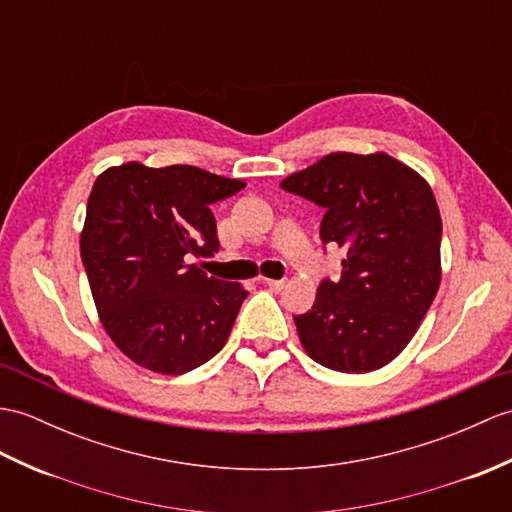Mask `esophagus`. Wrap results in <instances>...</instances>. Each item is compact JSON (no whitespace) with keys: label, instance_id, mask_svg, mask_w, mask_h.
Segmentation results:
<instances>
[{"label":"esophagus","instance_id":"1","mask_svg":"<svg viewBox=\"0 0 512 512\" xmlns=\"http://www.w3.org/2000/svg\"><path fill=\"white\" fill-rule=\"evenodd\" d=\"M264 283L268 285L270 290H275V292H281L285 285H288V281H285V279H264Z\"/></svg>","mask_w":512,"mask_h":512}]
</instances>
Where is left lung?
Instances as JSON below:
<instances>
[{"label": "left lung", "mask_w": 512, "mask_h": 512, "mask_svg": "<svg viewBox=\"0 0 512 512\" xmlns=\"http://www.w3.org/2000/svg\"><path fill=\"white\" fill-rule=\"evenodd\" d=\"M325 209L320 240L344 253L310 312L294 316L307 355L340 373L386 366L417 334L441 285L443 222L430 185L386 152H331L281 181Z\"/></svg>", "instance_id": "left-lung-1"}]
</instances>
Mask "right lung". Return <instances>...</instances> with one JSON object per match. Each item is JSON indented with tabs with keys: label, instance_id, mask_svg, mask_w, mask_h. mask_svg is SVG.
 Segmentation results:
<instances>
[{
	"label": "right lung",
	"instance_id": "obj_1",
	"mask_svg": "<svg viewBox=\"0 0 512 512\" xmlns=\"http://www.w3.org/2000/svg\"><path fill=\"white\" fill-rule=\"evenodd\" d=\"M244 185L194 165L137 161L93 183L80 257L106 334L135 364L181 375L229 340L248 292L192 261L218 253L211 205Z\"/></svg>",
	"mask_w": 512,
	"mask_h": 512
}]
</instances>
